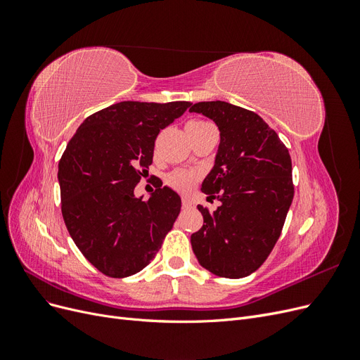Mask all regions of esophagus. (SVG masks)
<instances>
[{"label": "esophagus", "mask_w": 360, "mask_h": 360, "mask_svg": "<svg viewBox=\"0 0 360 360\" xmlns=\"http://www.w3.org/2000/svg\"><path fill=\"white\" fill-rule=\"evenodd\" d=\"M181 205L184 207V209H192L193 202H192L189 198H183V200H181Z\"/></svg>", "instance_id": "1"}]
</instances>
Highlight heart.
Returning <instances> with one entry per match:
<instances>
[{
	"label": "heart",
	"instance_id": "1",
	"mask_svg": "<svg viewBox=\"0 0 360 360\" xmlns=\"http://www.w3.org/2000/svg\"><path fill=\"white\" fill-rule=\"evenodd\" d=\"M212 124L207 123V122H191L186 129L189 130H195V132H198V130L207 129L210 127ZM200 180V176L197 172L193 171H188V169H176L169 172L167 176V184L169 188H172L174 191L181 192V193H188L191 192L195 186H197V183Z\"/></svg>",
	"mask_w": 360,
	"mask_h": 360
}]
</instances>
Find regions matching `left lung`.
Masks as SVG:
<instances>
[{
    "mask_svg": "<svg viewBox=\"0 0 360 360\" xmlns=\"http://www.w3.org/2000/svg\"><path fill=\"white\" fill-rule=\"evenodd\" d=\"M219 127L214 167L202 183L214 213L198 205L204 224L191 236L200 264L221 278H245L275 248L294 197L288 148L258 114L222 101L198 102Z\"/></svg>",
    "mask_w": 360,
    "mask_h": 360,
    "instance_id": "1",
    "label": "left lung"
}]
</instances>
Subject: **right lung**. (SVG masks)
Instances as JSON below:
<instances>
[{"instance_id":"right-lung-1","label":"right lung","mask_w":360,"mask_h":360,"mask_svg":"<svg viewBox=\"0 0 360 360\" xmlns=\"http://www.w3.org/2000/svg\"><path fill=\"white\" fill-rule=\"evenodd\" d=\"M191 102H120L91 114L70 138L58 162L61 213L70 237L90 263L111 278H126L155 258L180 213L169 188L148 200L135 188L153 163L162 129Z\"/></svg>"}]
</instances>
